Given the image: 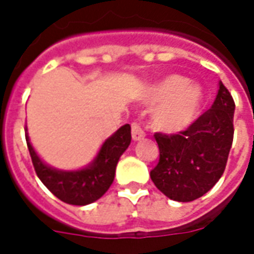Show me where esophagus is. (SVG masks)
Here are the masks:
<instances>
[{"label":"esophagus","mask_w":254,"mask_h":254,"mask_svg":"<svg viewBox=\"0 0 254 254\" xmlns=\"http://www.w3.org/2000/svg\"><path fill=\"white\" fill-rule=\"evenodd\" d=\"M145 136V133H144L143 127L138 125L137 122H133L132 124V137L134 141H137V140H141V138Z\"/></svg>","instance_id":"34e87169"}]
</instances>
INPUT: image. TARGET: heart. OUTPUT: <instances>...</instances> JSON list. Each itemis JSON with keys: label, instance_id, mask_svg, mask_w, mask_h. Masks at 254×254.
<instances>
[{"label": "heart", "instance_id": "1", "mask_svg": "<svg viewBox=\"0 0 254 254\" xmlns=\"http://www.w3.org/2000/svg\"><path fill=\"white\" fill-rule=\"evenodd\" d=\"M187 78L169 76L149 89L147 99L160 103L154 116L155 127L166 133L184 130L193 121L198 106L200 92L194 85H187Z\"/></svg>", "mask_w": 254, "mask_h": 254}]
</instances>
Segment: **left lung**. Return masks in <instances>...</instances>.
<instances>
[{
    "mask_svg": "<svg viewBox=\"0 0 254 254\" xmlns=\"http://www.w3.org/2000/svg\"><path fill=\"white\" fill-rule=\"evenodd\" d=\"M233 96L223 83L212 107L178 133H155L159 162L151 180L165 196L176 201H193L223 176L234 137Z\"/></svg>",
    "mask_w": 254,
    "mask_h": 254,
    "instance_id": "left-lung-1",
    "label": "left lung"
}]
</instances>
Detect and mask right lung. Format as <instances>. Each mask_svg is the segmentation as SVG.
<instances>
[{"label":"right lung","instance_id":"obj_1","mask_svg":"<svg viewBox=\"0 0 254 254\" xmlns=\"http://www.w3.org/2000/svg\"><path fill=\"white\" fill-rule=\"evenodd\" d=\"M25 140L36 176L43 185L61 201L72 205H87L109 190L114 181L117 163L129 147L132 134L129 124L120 127L103 143L94 162L77 171H61L49 167L39 159L27 134Z\"/></svg>","mask_w":254,"mask_h":254}]
</instances>
